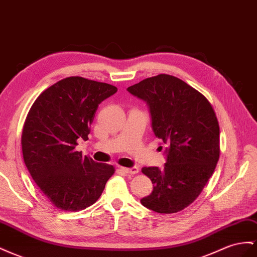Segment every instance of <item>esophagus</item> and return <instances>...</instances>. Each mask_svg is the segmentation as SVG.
Masks as SVG:
<instances>
[{"label":"esophagus","instance_id":"1","mask_svg":"<svg viewBox=\"0 0 257 257\" xmlns=\"http://www.w3.org/2000/svg\"><path fill=\"white\" fill-rule=\"evenodd\" d=\"M121 170L124 173H126V174H131V175H135L137 174L138 171H140L137 166H133V168H121Z\"/></svg>","mask_w":257,"mask_h":257}]
</instances>
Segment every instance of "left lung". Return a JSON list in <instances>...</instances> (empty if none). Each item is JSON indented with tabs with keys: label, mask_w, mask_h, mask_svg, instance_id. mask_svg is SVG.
I'll use <instances>...</instances> for the list:
<instances>
[{
	"label": "left lung",
	"mask_w": 257,
	"mask_h": 257,
	"mask_svg": "<svg viewBox=\"0 0 257 257\" xmlns=\"http://www.w3.org/2000/svg\"><path fill=\"white\" fill-rule=\"evenodd\" d=\"M127 91L148 103L154 133L166 145L163 169H142L154 190L141 202L161 214L182 211L198 198L216 168V114L204 95L170 74L145 79Z\"/></svg>",
	"instance_id": "8db88e82"
}]
</instances>
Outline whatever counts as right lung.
I'll return each mask as SVG.
<instances>
[{
  "label": "right lung",
  "instance_id": "1",
  "mask_svg": "<svg viewBox=\"0 0 257 257\" xmlns=\"http://www.w3.org/2000/svg\"><path fill=\"white\" fill-rule=\"evenodd\" d=\"M117 88L82 77L66 78L41 94L23 130L24 161L43 195L59 210L78 212L94 204L114 168L82 157L96 110Z\"/></svg>",
  "mask_w": 257,
  "mask_h": 257
}]
</instances>
